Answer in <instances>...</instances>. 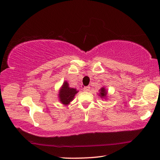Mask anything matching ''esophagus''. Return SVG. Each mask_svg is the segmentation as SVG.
<instances>
[{
    "label": "esophagus",
    "mask_w": 160,
    "mask_h": 160,
    "mask_svg": "<svg viewBox=\"0 0 160 160\" xmlns=\"http://www.w3.org/2000/svg\"><path fill=\"white\" fill-rule=\"evenodd\" d=\"M90 86H86V87H84L83 88V90L86 91V92L90 91Z\"/></svg>",
    "instance_id": "34e87169"
}]
</instances>
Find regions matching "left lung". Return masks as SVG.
<instances>
[{"label": "left lung", "instance_id": "8db88e82", "mask_svg": "<svg viewBox=\"0 0 160 160\" xmlns=\"http://www.w3.org/2000/svg\"><path fill=\"white\" fill-rule=\"evenodd\" d=\"M99 91H100V93H99V97H101L102 98H105L106 97H107V94H108V92L107 90H105V88H101V89L99 90Z\"/></svg>", "mask_w": 160, "mask_h": 160}]
</instances>
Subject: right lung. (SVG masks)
<instances>
[{
  "instance_id": "1",
  "label": "right lung",
  "mask_w": 160,
  "mask_h": 160,
  "mask_svg": "<svg viewBox=\"0 0 160 160\" xmlns=\"http://www.w3.org/2000/svg\"><path fill=\"white\" fill-rule=\"evenodd\" d=\"M78 91L72 88H70L67 81L63 82L61 89L59 90L58 97L62 104L67 105L72 101Z\"/></svg>"
}]
</instances>
